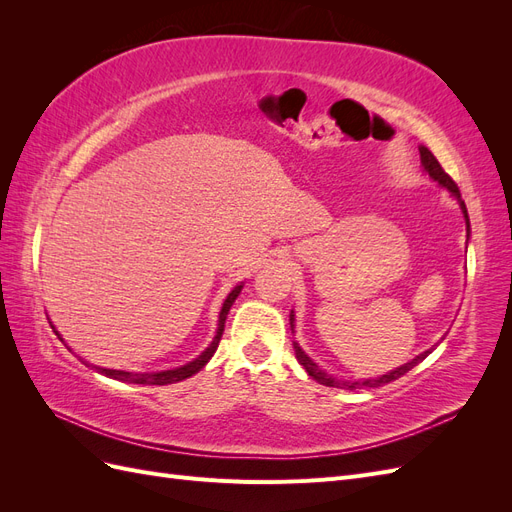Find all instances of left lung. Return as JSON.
<instances>
[{"label":"left lung","instance_id":"1","mask_svg":"<svg viewBox=\"0 0 512 512\" xmlns=\"http://www.w3.org/2000/svg\"><path fill=\"white\" fill-rule=\"evenodd\" d=\"M418 151H421V162H423V166H425V170L429 173V177L431 179H436L440 185H444L446 190H451V194L459 200V205H461V211H463V215H466V226H468V235H470V220H468V209H466V203H463L461 200V192H459V188H457V183L451 179V175L446 173V170L440 166V162L436 160V156H433V153L427 149V147H418ZM294 314H290V327L294 329ZM292 346H294V354H297V361L305 367V371L309 376H312L314 380H318L320 384H327V386H337V389H376V386H382V384H389V382H393V380H397V378H401L404 374H408V371L414 367V365H418L421 363L427 354H431V350H427V352H423V354H418L416 359H412L410 363H406V365H401V367H397V369H393L391 374H386V376H382V378H376V380H363V382H342V380H335L333 376H329L327 371H322L312 359H309V356L301 350V346L297 344V342H292Z\"/></svg>","mask_w":512,"mask_h":512}]
</instances>
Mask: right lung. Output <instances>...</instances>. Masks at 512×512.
I'll return each instance as SVG.
<instances>
[{
	"label": "right lung",
	"mask_w": 512,
	"mask_h": 512,
	"mask_svg": "<svg viewBox=\"0 0 512 512\" xmlns=\"http://www.w3.org/2000/svg\"><path fill=\"white\" fill-rule=\"evenodd\" d=\"M243 286H237L235 290H232L224 305H222V312H220V324H218V335H215V339L211 342V346L198 356V359H194L192 363L183 365V367H177V369H168V371H158V374H132V371H117V369H100V374L108 376V378H115V380H123V382H134V384H173V382H179V380H185L194 376L196 371L203 369L209 359L213 356V352L218 350L220 346V339H222V333H224V324H226V316L230 312L232 303H235V299L239 297Z\"/></svg>",
	"instance_id": "obj_1"
}]
</instances>
